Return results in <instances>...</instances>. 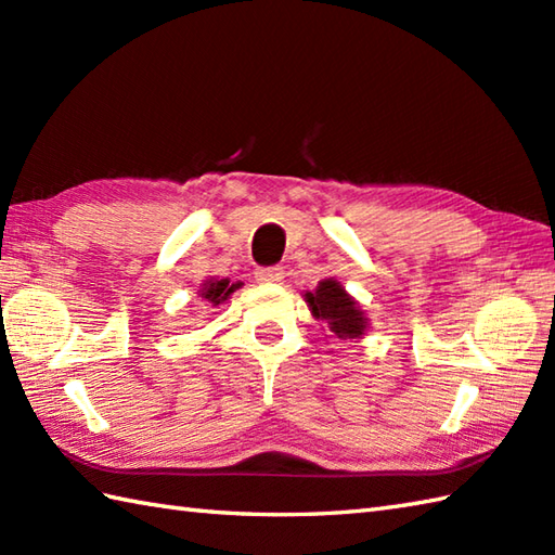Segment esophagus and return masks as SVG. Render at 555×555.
Masks as SVG:
<instances>
[{"label": "esophagus", "instance_id": "1", "mask_svg": "<svg viewBox=\"0 0 555 555\" xmlns=\"http://www.w3.org/2000/svg\"><path fill=\"white\" fill-rule=\"evenodd\" d=\"M255 279L259 284H279L284 281V267H262L255 271Z\"/></svg>", "mask_w": 555, "mask_h": 555}]
</instances>
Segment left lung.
I'll return each mask as SVG.
<instances>
[{
	"mask_svg": "<svg viewBox=\"0 0 555 555\" xmlns=\"http://www.w3.org/2000/svg\"><path fill=\"white\" fill-rule=\"evenodd\" d=\"M305 302L314 320L324 322L338 340H358L367 334V314L338 279H322L312 293H305Z\"/></svg>",
	"mask_w": 555,
	"mask_h": 555,
	"instance_id": "left-lung-1",
	"label": "left lung"
}]
</instances>
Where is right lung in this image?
<instances>
[{
	"instance_id": "right-lung-1",
	"label": "right lung",
	"mask_w": 555,
	"mask_h": 555,
	"mask_svg": "<svg viewBox=\"0 0 555 555\" xmlns=\"http://www.w3.org/2000/svg\"><path fill=\"white\" fill-rule=\"evenodd\" d=\"M241 286H243L241 281H235V284H231V279L209 276V279L205 281V284H199L197 298H203L205 302H209L211 308H219V305L227 302Z\"/></svg>"
}]
</instances>
